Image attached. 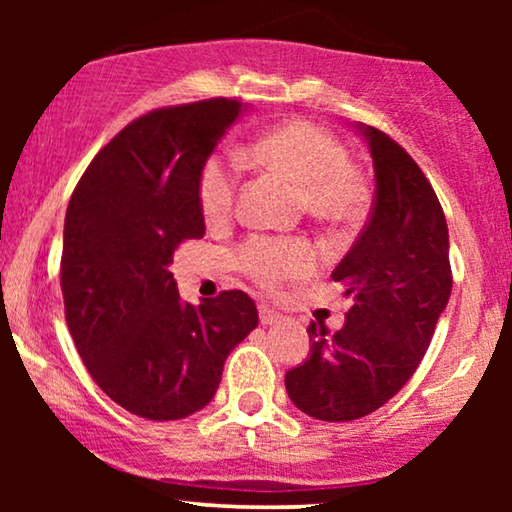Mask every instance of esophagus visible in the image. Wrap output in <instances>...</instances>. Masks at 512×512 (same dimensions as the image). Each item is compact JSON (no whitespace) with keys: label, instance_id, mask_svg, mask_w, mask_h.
<instances>
[{"label":"esophagus","instance_id":"34e87169","mask_svg":"<svg viewBox=\"0 0 512 512\" xmlns=\"http://www.w3.org/2000/svg\"><path fill=\"white\" fill-rule=\"evenodd\" d=\"M258 317H261V324L263 326H272V324H279V321H282V314L275 312V310H270L268 305L258 307Z\"/></svg>","mask_w":512,"mask_h":512}]
</instances>
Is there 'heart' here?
<instances>
[{
	"instance_id": "b5f03b06",
	"label": "heart",
	"mask_w": 512,
	"mask_h": 512,
	"mask_svg": "<svg viewBox=\"0 0 512 512\" xmlns=\"http://www.w3.org/2000/svg\"><path fill=\"white\" fill-rule=\"evenodd\" d=\"M258 163L272 167L298 188L305 207L321 219H347L361 202V188L349 172V156L338 139L317 125L293 121L265 132L251 146ZM237 165L233 158L212 156L198 177V205L209 223L226 221L233 212ZM317 251L293 237H251L237 254V265L261 286L307 277L317 268Z\"/></svg>"
}]
</instances>
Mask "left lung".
<instances>
[{
  "mask_svg": "<svg viewBox=\"0 0 512 512\" xmlns=\"http://www.w3.org/2000/svg\"><path fill=\"white\" fill-rule=\"evenodd\" d=\"M356 130L373 158L375 202L333 270L352 307L333 335L312 321L310 356L284 377L293 405L324 422L366 417L401 391L452 293L450 235L429 179L382 130Z\"/></svg>",
  "mask_w": 512,
  "mask_h": 512,
  "instance_id": "obj_1",
  "label": "left lung"
}]
</instances>
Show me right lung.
Segmentation results:
<instances>
[{
    "label": "right lung",
    "instance_id": "obj_1",
    "mask_svg": "<svg viewBox=\"0 0 512 512\" xmlns=\"http://www.w3.org/2000/svg\"><path fill=\"white\" fill-rule=\"evenodd\" d=\"M244 111L226 97L156 109L118 132L76 184L60 284L88 373L132 415L170 422L205 408L223 363L258 324L244 291L179 298L170 265L205 235L198 177Z\"/></svg>",
    "mask_w": 512,
    "mask_h": 512
}]
</instances>
